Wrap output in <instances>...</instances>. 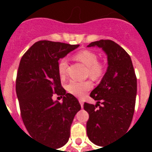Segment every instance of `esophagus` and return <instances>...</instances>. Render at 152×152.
<instances>
[{
    "mask_svg": "<svg viewBox=\"0 0 152 152\" xmlns=\"http://www.w3.org/2000/svg\"><path fill=\"white\" fill-rule=\"evenodd\" d=\"M79 102H80V104L81 107L83 108V101L82 99H79Z\"/></svg>",
    "mask_w": 152,
    "mask_h": 152,
    "instance_id": "1",
    "label": "esophagus"
}]
</instances>
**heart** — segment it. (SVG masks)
<instances>
[{
  "label": "heart",
  "instance_id": "heart-1",
  "mask_svg": "<svg viewBox=\"0 0 152 152\" xmlns=\"http://www.w3.org/2000/svg\"><path fill=\"white\" fill-rule=\"evenodd\" d=\"M75 59L88 67V75L93 80L99 79L104 72L103 64L98 61V55L88 50H81L75 55ZM68 60L62 58L58 63V73L61 78H64L67 72ZM92 88L89 81L77 82L71 81L66 86L67 91L76 97H83L86 92Z\"/></svg>",
  "mask_w": 152,
  "mask_h": 152
}]
</instances>
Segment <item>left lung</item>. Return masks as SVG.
Instances as JSON below:
<instances>
[{"instance_id": "1", "label": "left lung", "mask_w": 152, "mask_h": 152, "mask_svg": "<svg viewBox=\"0 0 152 152\" xmlns=\"http://www.w3.org/2000/svg\"><path fill=\"white\" fill-rule=\"evenodd\" d=\"M95 46L105 52L108 67L99 84L91 92V97L97 102H85L83 108L89 113L88 138L104 148L129 129L134 113L137 83L131 57L124 49L103 39L93 42L88 47Z\"/></svg>"}]
</instances>
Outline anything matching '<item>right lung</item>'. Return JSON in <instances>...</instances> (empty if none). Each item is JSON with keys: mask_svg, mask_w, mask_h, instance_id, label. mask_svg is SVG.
Returning <instances> with one entry per match:
<instances>
[{"mask_svg": "<svg viewBox=\"0 0 152 152\" xmlns=\"http://www.w3.org/2000/svg\"><path fill=\"white\" fill-rule=\"evenodd\" d=\"M80 45L39 41L20 60L15 91L25 127L34 138L55 148L69 140L70 127L81 106L76 97L61 87L58 61ZM53 94L63 97L61 104Z\"/></svg>", "mask_w": 152, "mask_h": 152, "instance_id": "1", "label": "right lung"}]
</instances>
